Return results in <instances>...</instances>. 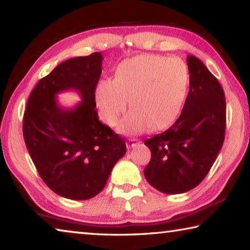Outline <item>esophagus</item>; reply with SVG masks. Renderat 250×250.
Here are the masks:
<instances>
[{"label": "esophagus", "instance_id": "1", "mask_svg": "<svg viewBox=\"0 0 250 250\" xmlns=\"http://www.w3.org/2000/svg\"><path fill=\"white\" fill-rule=\"evenodd\" d=\"M138 143H140V140H138V139H129L128 142H126V146L133 147L137 146Z\"/></svg>", "mask_w": 250, "mask_h": 250}]
</instances>
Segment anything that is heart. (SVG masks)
<instances>
[{"mask_svg": "<svg viewBox=\"0 0 250 250\" xmlns=\"http://www.w3.org/2000/svg\"><path fill=\"white\" fill-rule=\"evenodd\" d=\"M189 88V69L183 59L142 54L117 66L115 80L97 84L95 101L99 115L113 125L126 108L132 109L118 124L122 133L167 130L179 119Z\"/></svg>", "mask_w": 250, "mask_h": 250, "instance_id": "obj_1", "label": "heart"}]
</instances>
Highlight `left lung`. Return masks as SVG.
Segmentation results:
<instances>
[{
  "label": "left lung",
  "mask_w": 250,
  "mask_h": 250,
  "mask_svg": "<svg viewBox=\"0 0 250 250\" xmlns=\"http://www.w3.org/2000/svg\"><path fill=\"white\" fill-rule=\"evenodd\" d=\"M189 91L179 119L147 139L151 160L146 181L158 191L181 194L204 180L225 138V94L214 75L195 56H188Z\"/></svg>",
  "instance_id": "left-lung-1"
}]
</instances>
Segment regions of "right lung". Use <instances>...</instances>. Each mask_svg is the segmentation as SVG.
I'll return each mask as SVG.
<instances>
[{
    "mask_svg": "<svg viewBox=\"0 0 250 250\" xmlns=\"http://www.w3.org/2000/svg\"><path fill=\"white\" fill-rule=\"evenodd\" d=\"M103 55L67 59L42 78L27 100L23 135L45 184L69 200H89L103 191L115 164L125 154V139L101 124L95 90ZM75 90L82 101L62 108L56 95Z\"/></svg>",
    "mask_w": 250,
    "mask_h": 250,
    "instance_id": "right-lung-1",
    "label": "right lung"
}]
</instances>
